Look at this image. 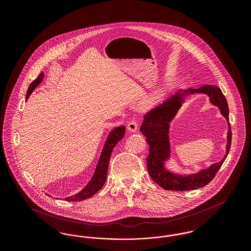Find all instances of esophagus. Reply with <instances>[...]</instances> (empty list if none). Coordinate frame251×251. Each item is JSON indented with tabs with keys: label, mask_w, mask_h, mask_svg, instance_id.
Returning <instances> with one entry per match:
<instances>
[{
	"label": "esophagus",
	"mask_w": 251,
	"mask_h": 251,
	"mask_svg": "<svg viewBox=\"0 0 251 251\" xmlns=\"http://www.w3.org/2000/svg\"><path fill=\"white\" fill-rule=\"evenodd\" d=\"M127 128H128L129 131L134 132V131H137V129H138V124H137V122H136L135 120H131V121L128 123Z\"/></svg>",
	"instance_id": "34e87169"
}]
</instances>
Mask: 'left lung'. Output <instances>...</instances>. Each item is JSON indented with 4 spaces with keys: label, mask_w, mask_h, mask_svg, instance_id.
<instances>
[{
    "label": "left lung",
    "mask_w": 251,
    "mask_h": 251,
    "mask_svg": "<svg viewBox=\"0 0 251 251\" xmlns=\"http://www.w3.org/2000/svg\"><path fill=\"white\" fill-rule=\"evenodd\" d=\"M203 93L210 97V101L219 107L222 113L227 120L229 125L226 155L220 162L209 169L203 170L196 175L179 176L172 174L164 168V161L170 155L169 123L174 118L186 95ZM140 131L146 136L150 146V153L147 157L148 171L151 178L166 190L188 191L207 185L215 178V174L224 163L231 144V128L228 120L227 100L220 88L215 85H203L197 89H179L170 96L163 103L149 111L145 116Z\"/></svg>",
    "instance_id": "obj_1"
}]
</instances>
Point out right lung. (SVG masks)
Segmentation results:
<instances>
[{
    "instance_id": "add662e5",
    "label": "right lung",
    "mask_w": 251,
    "mask_h": 251,
    "mask_svg": "<svg viewBox=\"0 0 251 251\" xmlns=\"http://www.w3.org/2000/svg\"><path fill=\"white\" fill-rule=\"evenodd\" d=\"M43 77H44V74L40 73L36 80L30 84L26 94V100H28L29 96L31 95V93L34 91L36 86L42 82ZM124 134H125V126H120L118 128H115L113 131H111L108 135L107 140L104 144V147L102 149L101 154L98 162L95 173L92 179H90V181L87 183V185L82 191L79 192L78 194L72 197L66 198L65 200L67 201H81L87 200L91 198L99 190L101 189L107 178L108 166H109V161H110L113 149L115 148V146L118 144V142L122 139Z\"/></svg>"
}]
</instances>
